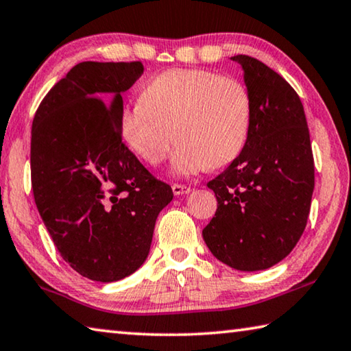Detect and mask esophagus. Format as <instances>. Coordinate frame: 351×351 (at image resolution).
<instances>
[{
	"instance_id": "1",
	"label": "esophagus",
	"mask_w": 351,
	"mask_h": 351,
	"mask_svg": "<svg viewBox=\"0 0 351 351\" xmlns=\"http://www.w3.org/2000/svg\"><path fill=\"white\" fill-rule=\"evenodd\" d=\"M189 191H191V188L186 185H182V183H174V185H172V193H174V195L188 194Z\"/></svg>"
}]
</instances>
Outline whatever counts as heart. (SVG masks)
Here are the masks:
<instances>
[{"instance_id": "1", "label": "heart", "mask_w": 351, "mask_h": 351, "mask_svg": "<svg viewBox=\"0 0 351 351\" xmlns=\"http://www.w3.org/2000/svg\"><path fill=\"white\" fill-rule=\"evenodd\" d=\"M251 119L253 103L242 82L208 69H169L121 109L119 126L129 149L149 165L163 162L176 134L172 171L189 176L237 158Z\"/></svg>"}]
</instances>
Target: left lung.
<instances>
[{"mask_svg": "<svg viewBox=\"0 0 351 351\" xmlns=\"http://www.w3.org/2000/svg\"><path fill=\"white\" fill-rule=\"evenodd\" d=\"M231 60L242 64L253 119L243 151L208 182L217 210L202 234L220 262L259 271L290 254L302 236L315 160L302 101L290 83L257 58Z\"/></svg>", "mask_w": 351, "mask_h": 351, "instance_id": "left-lung-1", "label": "left lung"}]
</instances>
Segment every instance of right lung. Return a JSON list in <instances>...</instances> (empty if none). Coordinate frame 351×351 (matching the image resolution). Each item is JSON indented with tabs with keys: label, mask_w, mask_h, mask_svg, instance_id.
Returning a JSON list of instances; mask_svg holds the SVG:
<instances>
[{
	"label": "right lung",
	"mask_w": 351,
	"mask_h": 351,
	"mask_svg": "<svg viewBox=\"0 0 351 351\" xmlns=\"http://www.w3.org/2000/svg\"><path fill=\"white\" fill-rule=\"evenodd\" d=\"M141 73L140 61H83L47 92L34 117L36 208L61 257L90 280L115 282L138 269L158 213L174 197L120 134L121 92Z\"/></svg>",
	"instance_id": "obj_1"
}]
</instances>
